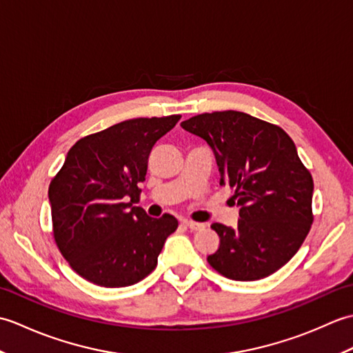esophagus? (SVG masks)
<instances>
[{
  "label": "esophagus",
  "mask_w": 353,
  "mask_h": 353,
  "mask_svg": "<svg viewBox=\"0 0 353 353\" xmlns=\"http://www.w3.org/2000/svg\"><path fill=\"white\" fill-rule=\"evenodd\" d=\"M183 224L191 230H201L205 228L203 223H197V221H191V220H183Z\"/></svg>",
  "instance_id": "34e87169"
}]
</instances>
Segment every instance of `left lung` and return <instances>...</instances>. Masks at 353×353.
I'll return each instance as SVG.
<instances>
[{
  "label": "left lung",
  "mask_w": 353,
  "mask_h": 353,
  "mask_svg": "<svg viewBox=\"0 0 353 353\" xmlns=\"http://www.w3.org/2000/svg\"><path fill=\"white\" fill-rule=\"evenodd\" d=\"M215 154L220 185L235 191L238 228L214 223L220 247L208 262L232 281H258L277 272L301 249L312 224L311 172L279 125L223 110L181 124Z\"/></svg>",
  "instance_id": "1"
}]
</instances>
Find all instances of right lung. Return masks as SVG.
Returning a JSON list of instances; mask_svg holds the SVG:
<instances>
[{
	"label": "right lung",
	"instance_id": "1",
	"mask_svg": "<svg viewBox=\"0 0 353 353\" xmlns=\"http://www.w3.org/2000/svg\"><path fill=\"white\" fill-rule=\"evenodd\" d=\"M181 115L134 118L74 144L48 188L52 235L71 268L106 288L137 283L153 272L179 226L170 214L152 219L133 203L148 156Z\"/></svg>",
	"mask_w": 353,
	"mask_h": 353
}]
</instances>
